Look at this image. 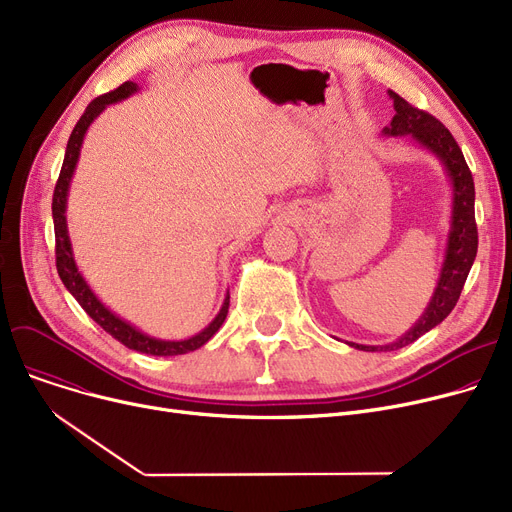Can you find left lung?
<instances>
[{
    "mask_svg": "<svg viewBox=\"0 0 512 512\" xmlns=\"http://www.w3.org/2000/svg\"><path fill=\"white\" fill-rule=\"evenodd\" d=\"M390 99L394 101V118L382 130L384 137H409L417 147L432 153L448 178L450 191H452V205H450V228L446 236V249L444 261L440 267V276L434 288L432 299L419 315L415 324L388 344H357L346 342L348 346L359 348L367 353H388L396 348L407 346L421 338L425 332L436 328L438 324L448 317L454 309L456 301L461 297V290L469 276L471 265L477 255V226H475V186L473 176L469 172L463 151L456 145L450 130L438 122L434 116L427 112L417 110L409 105L394 91H388Z\"/></svg>",
    "mask_w": 512,
    "mask_h": 512,
    "instance_id": "obj_1",
    "label": "left lung"
}]
</instances>
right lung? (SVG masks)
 <instances>
[{"label":"right lung","mask_w":512,"mask_h":512,"mask_svg":"<svg viewBox=\"0 0 512 512\" xmlns=\"http://www.w3.org/2000/svg\"><path fill=\"white\" fill-rule=\"evenodd\" d=\"M139 85L128 83L120 85L116 91L105 93L97 99H93L85 114L80 116V120L76 122L68 145H66V155H64V164H62V172L56 184V191H53V203H51V215H53V230H56V265H58V274L64 282V286L68 288V292L78 301V305L87 311V315L97 321V324L107 332L112 334L118 342H122L124 346L132 348L137 353H145V355H153V357H174V355H186L191 351H197L201 348L215 332H218L224 324V319L228 315V305H230V292L226 290L224 303L209 324L195 336H188L182 340H164V338H155L149 336L145 332H141L137 326H132L130 321H126L124 317L116 315L110 307H105L101 303V299L93 292V288L87 284L85 276L78 272V265L74 261V251H72V242H70V234H68V222H66V207H68V193H70V182L78 164L80 157V147H83L85 134L89 130V126L99 118V114L105 110L107 105L112 103H120L124 99H128L130 95L139 93Z\"/></svg>","instance_id":"add662e5"}]
</instances>
